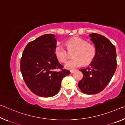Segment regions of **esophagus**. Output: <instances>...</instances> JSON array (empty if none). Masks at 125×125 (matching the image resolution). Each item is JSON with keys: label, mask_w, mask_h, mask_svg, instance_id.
Here are the masks:
<instances>
[{"label": "esophagus", "mask_w": 125, "mask_h": 125, "mask_svg": "<svg viewBox=\"0 0 125 125\" xmlns=\"http://www.w3.org/2000/svg\"><path fill=\"white\" fill-rule=\"evenodd\" d=\"M75 71V70H74V69H72V70H71V71H70V72H71V73H74V72Z\"/></svg>", "instance_id": "1"}]
</instances>
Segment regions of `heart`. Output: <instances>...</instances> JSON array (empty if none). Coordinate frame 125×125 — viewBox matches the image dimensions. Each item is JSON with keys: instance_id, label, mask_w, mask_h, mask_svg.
<instances>
[{"instance_id": "1", "label": "heart", "mask_w": 125, "mask_h": 125, "mask_svg": "<svg viewBox=\"0 0 125 125\" xmlns=\"http://www.w3.org/2000/svg\"><path fill=\"white\" fill-rule=\"evenodd\" d=\"M65 45L68 51L75 50L73 53L74 58L68 61L65 67L72 69L82 66L84 64H89L94 61L96 54L95 46L89 43L86 40L80 37H73L68 40ZM54 55L61 62H65L68 58V52L61 45H57L54 49Z\"/></svg>"}]
</instances>
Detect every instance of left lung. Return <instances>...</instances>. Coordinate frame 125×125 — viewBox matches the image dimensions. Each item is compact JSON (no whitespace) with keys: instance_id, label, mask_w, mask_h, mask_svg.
<instances>
[{"instance_id":"1","label":"left lung","mask_w":125,"mask_h":125,"mask_svg":"<svg viewBox=\"0 0 125 125\" xmlns=\"http://www.w3.org/2000/svg\"><path fill=\"white\" fill-rule=\"evenodd\" d=\"M96 54L89 67L80 69L83 77L78 83L80 90L86 94H95L104 89L110 82L117 67L114 46L104 36L95 33L89 35Z\"/></svg>"}]
</instances>
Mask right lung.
Instances as JSON below:
<instances>
[{"instance_id": "1", "label": "right lung", "mask_w": 125, "mask_h": 125, "mask_svg": "<svg viewBox=\"0 0 125 125\" xmlns=\"http://www.w3.org/2000/svg\"><path fill=\"white\" fill-rule=\"evenodd\" d=\"M56 44L53 34H45L30 42L23 51L21 72L27 87L38 96H54L60 89L63 78L71 73L62 68L54 55ZM57 69L61 70L57 71Z\"/></svg>"}]
</instances>
